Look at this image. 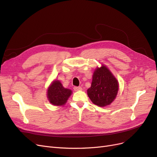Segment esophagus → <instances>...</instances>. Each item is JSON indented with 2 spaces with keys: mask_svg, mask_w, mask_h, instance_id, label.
Masks as SVG:
<instances>
[{
  "mask_svg": "<svg viewBox=\"0 0 157 157\" xmlns=\"http://www.w3.org/2000/svg\"><path fill=\"white\" fill-rule=\"evenodd\" d=\"M74 90H75V91H80V90H82V88L80 86H75Z\"/></svg>",
  "mask_w": 157,
  "mask_h": 157,
  "instance_id": "1",
  "label": "esophagus"
}]
</instances>
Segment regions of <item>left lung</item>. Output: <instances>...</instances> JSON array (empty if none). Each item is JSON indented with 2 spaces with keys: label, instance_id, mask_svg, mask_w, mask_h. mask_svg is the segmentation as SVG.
Segmentation results:
<instances>
[{
  "label": "left lung",
  "instance_id": "left-lung-1",
  "mask_svg": "<svg viewBox=\"0 0 157 157\" xmlns=\"http://www.w3.org/2000/svg\"><path fill=\"white\" fill-rule=\"evenodd\" d=\"M118 88L117 79L108 67L101 64L94 71L91 86L87 90L88 96L95 105L105 107L115 100Z\"/></svg>",
  "mask_w": 157,
  "mask_h": 157
}]
</instances>
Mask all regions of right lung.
<instances>
[{
	"instance_id": "obj_1",
	"label": "right lung",
	"mask_w": 157,
	"mask_h": 157,
	"mask_svg": "<svg viewBox=\"0 0 157 157\" xmlns=\"http://www.w3.org/2000/svg\"><path fill=\"white\" fill-rule=\"evenodd\" d=\"M71 94L72 90L64 88L58 80H53L47 90L48 100L55 106L64 105Z\"/></svg>"
}]
</instances>
